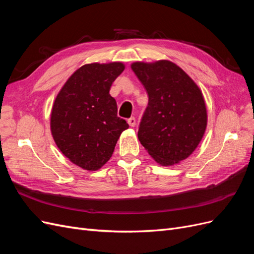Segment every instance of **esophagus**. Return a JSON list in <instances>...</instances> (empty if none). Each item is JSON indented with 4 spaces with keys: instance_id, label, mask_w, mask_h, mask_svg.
Segmentation results:
<instances>
[{
    "instance_id": "esophagus-1",
    "label": "esophagus",
    "mask_w": 254,
    "mask_h": 254,
    "mask_svg": "<svg viewBox=\"0 0 254 254\" xmlns=\"http://www.w3.org/2000/svg\"><path fill=\"white\" fill-rule=\"evenodd\" d=\"M128 124L130 127H134L135 126V119L133 117H131L130 119H128Z\"/></svg>"
}]
</instances>
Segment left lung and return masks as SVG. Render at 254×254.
Here are the masks:
<instances>
[{"mask_svg": "<svg viewBox=\"0 0 254 254\" xmlns=\"http://www.w3.org/2000/svg\"><path fill=\"white\" fill-rule=\"evenodd\" d=\"M131 68L148 93L139 140L158 164H178L194 152L204 135L207 113L202 92L170 60L135 61Z\"/></svg>", "mask_w": 254, "mask_h": 254, "instance_id": "left-lung-1", "label": "left lung"}]
</instances>
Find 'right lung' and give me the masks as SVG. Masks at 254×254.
I'll return each mask as SVG.
<instances>
[{"label":"right lung","mask_w":254,"mask_h":254,"mask_svg":"<svg viewBox=\"0 0 254 254\" xmlns=\"http://www.w3.org/2000/svg\"><path fill=\"white\" fill-rule=\"evenodd\" d=\"M124 70L120 61L84 64L67 78L54 101L53 139L59 150L84 171H97L108 162L121 133L129 128L118 117L117 102L109 93Z\"/></svg>","instance_id":"obj_1"}]
</instances>
